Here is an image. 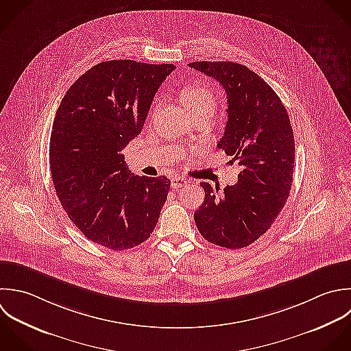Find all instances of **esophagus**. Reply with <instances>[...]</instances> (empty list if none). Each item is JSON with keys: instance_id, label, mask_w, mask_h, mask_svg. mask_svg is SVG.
I'll return each instance as SVG.
<instances>
[{"instance_id": "obj_1", "label": "esophagus", "mask_w": 351, "mask_h": 351, "mask_svg": "<svg viewBox=\"0 0 351 351\" xmlns=\"http://www.w3.org/2000/svg\"><path fill=\"white\" fill-rule=\"evenodd\" d=\"M171 184H172L173 189H179V187L186 186V184H187V180H186L184 178H182V176H175V178H172Z\"/></svg>"}]
</instances>
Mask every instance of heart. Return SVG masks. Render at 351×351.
<instances>
[{"label": "heart", "instance_id": "heart-1", "mask_svg": "<svg viewBox=\"0 0 351 351\" xmlns=\"http://www.w3.org/2000/svg\"><path fill=\"white\" fill-rule=\"evenodd\" d=\"M182 101L191 114H213L217 108V97L212 88L204 84H190L182 90Z\"/></svg>", "mask_w": 351, "mask_h": 351}]
</instances>
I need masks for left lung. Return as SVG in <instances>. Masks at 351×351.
Wrapping results in <instances>:
<instances>
[{
	"instance_id": "1",
	"label": "left lung",
	"mask_w": 351,
	"mask_h": 351,
	"mask_svg": "<svg viewBox=\"0 0 351 351\" xmlns=\"http://www.w3.org/2000/svg\"><path fill=\"white\" fill-rule=\"evenodd\" d=\"M189 65L226 90L228 120L217 147L242 165L238 183L223 194L219 186L201 183L205 199L194 221L208 242L246 247L271 228L290 195L295 160L290 117L272 87L247 66L232 61Z\"/></svg>"
}]
</instances>
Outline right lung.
<instances>
[{"label":"right lung","instance_id":"1","mask_svg":"<svg viewBox=\"0 0 351 351\" xmlns=\"http://www.w3.org/2000/svg\"><path fill=\"white\" fill-rule=\"evenodd\" d=\"M175 68L99 62L68 88L56 112L49 146L53 184L71 221L97 245L127 250L154 231L171 180L132 175L123 150L141 134L158 87Z\"/></svg>","mask_w":351,"mask_h":351}]
</instances>
